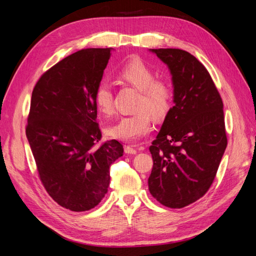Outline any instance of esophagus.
I'll use <instances>...</instances> for the list:
<instances>
[{"mask_svg": "<svg viewBox=\"0 0 256 256\" xmlns=\"http://www.w3.org/2000/svg\"><path fill=\"white\" fill-rule=\"evenodd\" d=\"M125 152L129 154H136V150L132 146L127 145V146H125Z\"/></svg>", "mask_w": 256, "mask_h": 256, "instance_id": "1", "label": "esophagus"}]
</instances>
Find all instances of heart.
<instances>
[{"label":"heart","instance_id":"1","mask_svg":"<svg viewBox=\"0 0 256 256\" xmlns=\"http://www.w3.org/2000/svg\"><path fill=\"white\" fill-rule=\"evenodd\" d=\"M120 76L140 90L134 114L122 116L108 128L114 138L124 142H136L152 129V115L156 120L164 118L171 109L173 92L170 85L154 80V72L140 58H134L124 65ZM94 102L100 113L110 115L113 112V92L110 82L102 81L95 90Z\"/></svg>","mask_w":256,"mask_h":256}]
</instances>
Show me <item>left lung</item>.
<instances>
[{
    "label": "left lung",
    "mask_w": 256,
    "mask_h": 256,
    "mask_svg": "<svg viewBox=\"0 0 256 256\" xmlns=\"http://www.w3.org/2000/svg\"><path fill=\"white\" fill-rule=\"evenodd\" d=\"M172 74L173 102L150 147V194L170 208H182L210 188L226 148L223 102L200 62L180 49H150Z\"/></svg>",
    "instance_id": "1"
}]
</instances>
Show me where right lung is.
<instances>
[{
	"mask_svg": "<svg viewBox=\"0 0 256 256\" xmlns=\"http://www.w3.org/2000/svg\"><path fill=\"white\" fill-rule=\"evenodd\" d=\"M111 48L83 49L63 58L36 83L26 138L49 196L72 212L97 206L110 184V166L122 156L116 140L97 146L102 131L94 94Z\"/></svg>",
	"mask_w": 256,
	"mask_h": 256,
	"instance_id": "right-lung-1",
	"label": "right lung"
}]
</instances>
